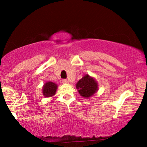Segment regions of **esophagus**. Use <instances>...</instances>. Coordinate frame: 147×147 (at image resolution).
Wrapping results in <instances>:
<instances>
[{
	"label": "esophagus",
	"mask_w": 147,
	"mask_h": 147,
	"mask_svg": "<svg viewBox=\"0 0 147 147\" xmlns=\"http://www.w3.org/2000/svg\"><path fill=\"white\" fill-rule=\"evenodd\" d=\"M62 83H63V84H67L68 83L67 80H65V79L62 80Z\"/></svg>",
	"instance_id": "34e87169"
}]
</instances>
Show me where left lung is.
I'll return each mask as SVG.
<instances>
[{
  "instance_id": "8db88e82",
  "label": "left lung",
  "mask_w": 147,
  "mask_h": 147,
  "mask_svg": "<svg viewBox=\"0 0 147 147\" xmlns=\"http://www.w3.org/2000/svg\"><path fill=\"white\" fill-rule=\"evenodd\" d=\"M76 89L82 97L89 98L98 90V84L93 77L86 74L76 84Z\"/></svg>"
}]
</instances>
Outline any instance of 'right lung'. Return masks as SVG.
<instances>
[{
	"label": "right lung",
	"instance_id": "right-lung-1",
	"mask_svg": "<svg viewBox=\"0 0 147 147\" xmlns=\"http://www.w3.org/2000/svg\"><path fill=\"white\" fill-rule=\"evenodd\" d=\"M58 88V85L52 82H47L43 87V94L45 97H51L54 96Z\"/></svg>",
	"mask_w": 147,
	"mask_h": 147
}]
</instances>
